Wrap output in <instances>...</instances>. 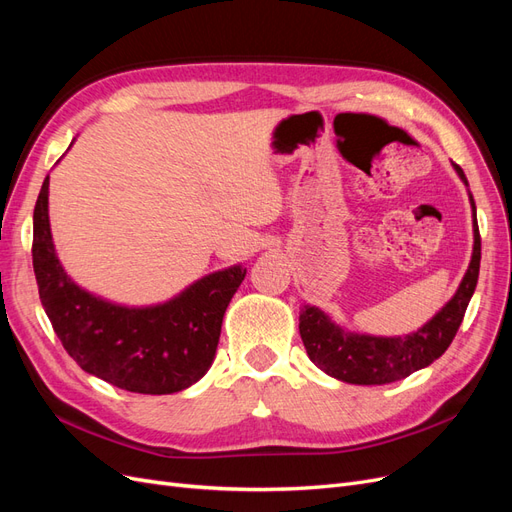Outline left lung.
<instances>
[{
    "label": "left lung",
    "mask_w": 512,
    "mask_h": 512,
    "mask_svg": "<svg viewBox=\"0 0 512 512\" xmlns=\"http://www.w3.org/2000/svg\"><path fill=\"white\" fill-rule=\"evenodd\" d=\"M463 183L468 185L463 170L455 164ZM474 211V252L470 267L455 292L440 312L425 327L406 337H371L339 329L331 318L314 305H305L299 316V331L307 356L324 374L350 384H389L404 380L414 371L431 365L446 352L455 339L459 324L474 294L480 269V235Z\"/></svg>",
    "instance_id": "left-lung-1"
}]
</instances>
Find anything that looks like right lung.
I'll use <instances>...</instances> for the list:
<instances>
[{
    "mask_svg": "<svg viewBox=\"0 0 512 512\" xmlns=\"http://www.w3.org/2000/svg\"><path fill=\"white\" fill-rule=\"evenodd\" d=\"M34 273L40 301L61 346L87 374L117 389L168 395L205 376L222 318L241 286V265L211 273L153 307H121L85 292L66 275L49 226V175L34 209Z\"/></svg>",
    "mask_w": 512,
    "mask_h": 512,
    "instance_id": "add662e5",
    "label": "right lung"
}]
</instances>
